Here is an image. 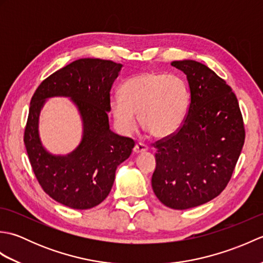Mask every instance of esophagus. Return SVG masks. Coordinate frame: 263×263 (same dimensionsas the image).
Listing matches in <instances>:
<instances>
[{
	"mask_svg": "<svg viewBox=\"0 0 263 263\" xmlns=\"http://www.w3.org/2000/svg\"><path fill=\"white\" fill-rule=\"evenodd\" d=\"M147 150H148V147L144 143H142V142H138L136 146H135V148H133V152H135L136 154L146 153Z\"/></svg>",
	"mask_w": 263,
	"mask_h": 263,
	"instance_id": "esophagus-1",
	"label": "esophagus"
}]
</instances>
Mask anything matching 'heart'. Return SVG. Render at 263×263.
Here are the masks:
<instances>
[{
    "label": "heart",
    "mask_w": 263,
    "mask_h": 263,
    "mask_svg": "<svg viewBox=\"0 0 263 263\" xmlns=\"http://www.w3.org/2000/svg\"><path fill=\"white\" fill-rule=\"evenodd\" d=\"M120 98L110 100V113L124 133L141 126L155 138L170 137L178 130L186 116L190 92L180 76L144 71L128 77L120 87Z\"/></svg>",
    "instance_id": "obj_1"
}]
</instances>
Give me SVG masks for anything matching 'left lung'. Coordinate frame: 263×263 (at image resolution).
I'll return each instance as SVG.
<instances>
[{"instance_id": "8db88e82", "label": "left lung", "mask_w": 263, "mask_h": 263, "mask_svg": "<svg viewBox=\"0 0 263 263\" xmlns=\"http://www.w3.org/2000/svg\"><path fill=\"white\" fill-rule=\"evenodd\" d=\"M186 74L190 104L181 127L156 141L152 185L161 203L184 210L218 197L231 181L245 130L235 93L208 66L174 61Z\"/></svg>"}]
</instances>
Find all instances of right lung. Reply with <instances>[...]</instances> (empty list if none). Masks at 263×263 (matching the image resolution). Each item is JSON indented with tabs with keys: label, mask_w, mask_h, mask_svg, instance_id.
Returning <instances> with one entry per match:
<instances>
[{
	"label": "right lung",
	"mask_w": 263,
	"mask_h": 263,
	"mask_svg": "<svg viewBox=\"0 0 263 263\" xmlns=\"http://www.w3.org/2000/svg\"><path fill=\"white\" fill-rule=\"evenodd\" d=\"M122 64L109 60L80 59L54 72L30 100L24 142L31 168L44 191L72 209H90L107 197L115 171L130 157L135 141L109 130L110 89ZM71 97L84 121L83 141L68 156H53L37 137L39 111L46 98Z\"/></svg>",
	"instance_id": "1"
}]
</instances>
